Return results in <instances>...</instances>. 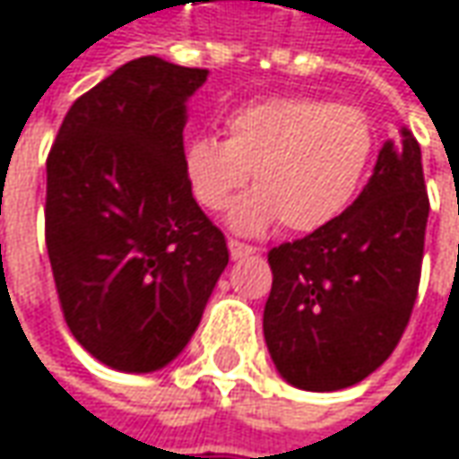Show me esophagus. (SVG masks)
Instances as JSON below:
<instances>
[{
    "mask_svg": "<svg viewBox=\"0 0 459 459\" xmlns=\"http://www.w3.org/2000/svg\"><path fill=\"white\" fill-rule=\"evenodd\" d=\"M229 251H230V256H233V259H241V256L256 254V247H249V244H244V241H236V238H230Z\"/></svg>",
    "mask_w": 459,
    "mask_h": 459,
    "instance_id": "1",
    "label": "esophagus"
}]
</instances>
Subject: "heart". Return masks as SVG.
Returning <instances> with one entry per match:
<instances>
[{"label":"heart","mask_w":459,"mask_h":459,"mask_svg":"<svg viewBox=\"0 0 459 459\" xmlns=\"http://www.w3.org/2000/svg\"><path fill=\"white\" fill-rule=\"evenodd\" d=\"M375 151V130L354 105L316 97H267L226 117V141L195 135L182 161L195 200L229 212L230 229L259 233L280 221L292 233L331 223L357 195Z\"/></svg>","instance_id":"b5f03b06"}]
</instances>
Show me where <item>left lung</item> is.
<instances>
[{
  "instance_id": "obj_1",
  "label": "left lung",
  "mask_w": 459,
  "mask_h": 459,
  "mask_svg": "<svg viewBox=\"0 0 459 459\" xmlns=\"http://www.w3.org/2000/svg\"><path fill=\"white\" fill-rule=\"evenodd\" d=\"M427 218L421 149L403 126L342 215L269 249L264 339L290 385L349 388L393 354L419 295Z\"/></svg>"
}]
</instances>
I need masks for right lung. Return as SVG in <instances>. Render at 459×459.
I'll list each match as a JSON object with an SVG mask.
<instances>
[{
  "mask_svg": "<svg viewBox=\"0 0 459 459\" xmlns=\"http://www.w3.org/2000/svg\"><path fill=\"white\" fill-rule=\"evenodd\" d=\"M208 69L143 56L66 112L48 151L46 247L64 321L112 369L169 365L229 264L185 177V102Z\"/></svg>",
  "mask_w": 459,
  "mask_h": 459,
  "instance_id": "add662e5",
  "label": "right lung"
}]
</instances>
